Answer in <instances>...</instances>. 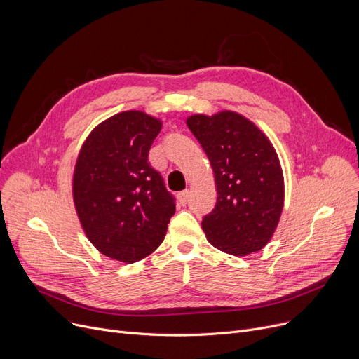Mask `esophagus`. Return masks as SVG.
<instances>
[{"label": "esophagus", "mask_w": 359, "mask_h": 359, "mask_svg": "<svg viewBox=\"0 0 359 359\" xmlns=\"http://www.w3.org/2000/svg\"><path fill=\"white\" fill-rule=\"evenodd\" d=\"M189 195H191V192L189 191H183V192H180L179 195H177V199H179V203L180 205H186L187 203V201H189Z\"/></svg>", "instance_id": "34e87169"}]
</instances>
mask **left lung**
Returning a JSON list of instances; mask_svg holds the SVG:
<instances>
[{
	"mask_svg": "<svg viewBox=\"0 0 359 359\" xmlns=\"http://www.w3.org/2000/svg\"><path fill=\"white\" fill-rule=\"evenodd\" d=\"M210 158L217 203L202 230L218 250L259 252L271 241L284 210L285 183L276 149L255 122L233 110L186 119Z\"/></svg>",
	"mask_w": 359,
	"mask_h": 359,
	"instance_id": "left-lung-1",
	"label": "left lung"
}]
</instances>
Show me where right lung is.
Masks as SVG:
<instances>
[{
    "instance_id": "1",
    "label": "right lung",
    "mask_w": 359,
    "mask_h": 359,
    "mask_svg": "<svg viewBox=\"0 0 359 359\" xmlns=\"http://www.w3.org/2000/svg\"><path fill=\"white\" fill-rule=\"evenodd\" d=\"M161 119L125 110L94 128L83 142L72 175V199L81 229L104 256L134 263L164 240L176 212L148 151Z\"/></svg>"
}]
</instances>
